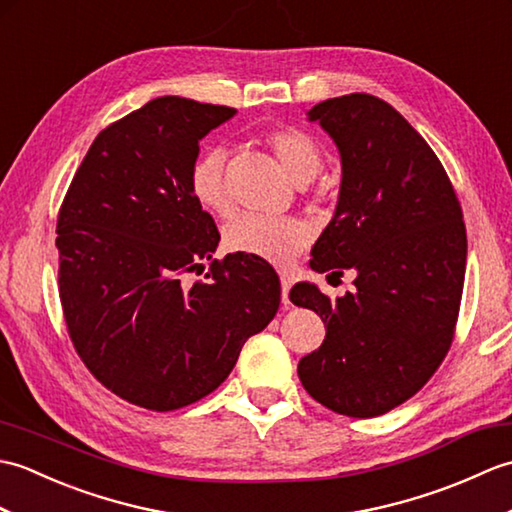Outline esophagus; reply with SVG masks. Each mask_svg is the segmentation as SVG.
Listing matches in <instances>:
<instances>
[{
	"instance_id": "1",
	"label": "esophagus",
	"mask_w": 512,
	"mask_h": 512,
	"mask_svg": "<svg viewBox=\"0 0 512 512\" xmlns=\"http://www.w3.org/2000/svg\"><path fill=\"white\" fill-rule=\"evenodd\" d=\"M290 288H292V277L290 275H281V303L288 308L290 306Z\"/></svg>"
}]
</instances>
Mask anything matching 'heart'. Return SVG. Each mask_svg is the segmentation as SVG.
I'll return each mask as SVG.
<instances>
[{
	"mask_svg": "<svg viewBox=\"0 0 512 512\" xmlns=\"http://www.w3.org/2000/svg\"><path fill=\"white\" fill-rule=\"evenodd\" d=\"M268 145L277 156L279 165L297 184L314 178L319 171L321 156L314 140L301 129L288 127L277 129L268 136ZM226 154L224 149L213 147L193 160L189 169V189L193 200L204 211L226 215L231 211L226 178H224ZM310 242V228L295 217H264L242 215L226 224L224 244L233 253H244L262 259L275 266H290L297 255Z\"/></svg>",
	"mask_w": 512,
	"mask_h": 512,
	"instance_id": "1",
	"label": "heart"
}]
</instances>
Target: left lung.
Listing matches in <instances>:
<instances>
[{
    "label": "left lung",
    "mask_w": 512,
    "mask_h": 512,
    "mask_svg": "<svg viewBox=\"0 0 512 512\" xmlns=\"http://www.w3.org/2000/svg\"><path fill=\"white\" fill-rule=\"evenodd\" d=\"M308 121L334 140L343 173L310 268H352L356 290L332 301L308 281L292 286L290 301L328 330L297 372L323 407L374 418L416 394L449 352L466 270L462 209L427 140L389 103L345 94Z\"/></svg>",
    "instance_id": "8db88e82"
}]
</instances>
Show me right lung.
Instances as JSON below:
<instances>
[{
    "instance_id": "add662e5",
    "label": "right lung",
    "mask_w": 512,
    "mask_h": 512,
    "mask_svg": "<svg viewBox=\"0 0 512 512\" xmlns=\"http://www.w3.org/2000/svg\"><path fill=\"white\" fill-rule=\"evenodd\" d=\"M237 110L160 96L105 127L59 211V295L94 378L151 411L211 394L244 343L273 321L275 268L244 253L213 259L220 233L189 189L200 140ZM212 262L206 282L181 277Z\"/></svg>"
}]
</instances>
